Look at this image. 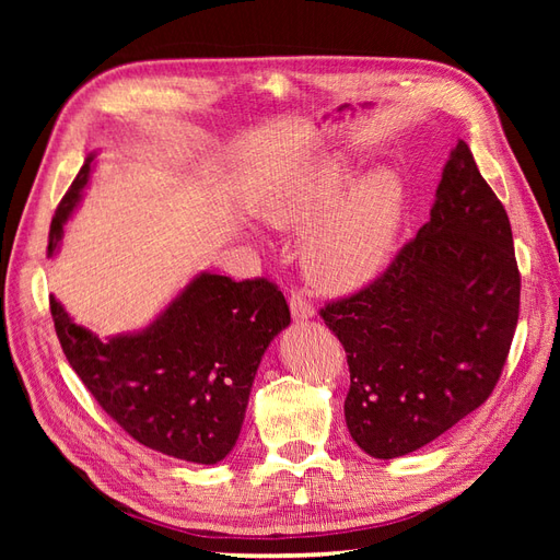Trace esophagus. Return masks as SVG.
Masks as SVG:
<instances>
[{
	"label": "esophagus",
	"instance_id": "1",
	"mask_svg": "<svg viewBox=\"0 0 560 560\" xmlns=\"http://www.w3.org/2000/svg\"><path fill=\"white\" fill-rule=\"evenodd\" d=\"M290 311L296 319H308L315 315V308L313 303L306 299V294L299 292V290H292V296H290Z\"/></svg>",
	"mask_w": 560,
	"mask_h": 560
}]
</instances>
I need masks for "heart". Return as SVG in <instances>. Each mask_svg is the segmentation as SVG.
Returning <instances> with one entry per match:
<instances>
[{
	"instance_id": "obj_1",
	"label": "heart",
	"mask_w": 560,
	"mask_h": 560,
	"mask_svg": "<svg viewBox=\"0 0 560 560\" xmlns=\"http://www.w3.org/2000/svg\"><path fill=\"white\" fill-rule=\"evenodd\" d=\"M350 182V167L327 156L284 173L257 200L259 217L276 229L308 231L323 224L303 247V270L329 294L360 290L378 278L404 219L406 194L399 175L371 173L341 201Z\"/></svg>"
}]
</instances>
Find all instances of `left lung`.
I'll return each instance as SVG.
<instances>
[{"label":"left lung","instance_id":"1","mask_svg":"<svg viewBox=\"0 0 560 560\" xmlns=\"http://www.w3.org/2000/svg\"><path fill=\"white\" fill-rule=\"evenodd\" d=\"M518 301L510 217L460 140L430 222L374 282L319 311L348 358L354 444L389 460L479 409L502 376Z\"/></svg>","mask_w":560,"mask_h":560}]
</instances>
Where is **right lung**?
I'll use <instances>...</instances> for the list:
<instances>
[{"label": "right lung", "mask_w": 560, "mask_h": 560, "mask_svg": "<svg viewBox=\"0 0 560 560\" xmlns=\"http://www.w3.org/2000/svg\"><path fill=\"white\" fill-rule=\"evenodd\" d=\"M91 161L54 214L48 257L89 182ZM50 315L67 362L103 411L135 442L198 465L224 460L235 446L261 354L290 325L276 282L214 273L194 278L140 334L103 341L74 325L56 299Z\"/></svg>", "instance_id": "obj_1"}]
</instances>
